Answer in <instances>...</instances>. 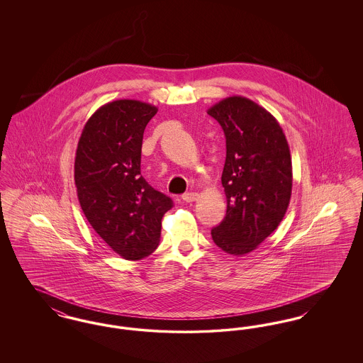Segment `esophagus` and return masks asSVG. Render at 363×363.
<instances>
[{
  "mask_svg": "<svg viewBox=\"0 0 363 363\" xmlns=\"http://www.w3.org/2000/svg\"><path fill=\"white\" fill-rule=\"evenodd\" d=\"M197 199H199V194H197V193H194V191L185 193V194L182 196V200H184L185 203H193V201H196Z\"/></svg>",
  "mask_w": 363,
  "mask_h": 363,
  "instance_id": "obj_1",
  "label": "esophagus"
}]
</instances>
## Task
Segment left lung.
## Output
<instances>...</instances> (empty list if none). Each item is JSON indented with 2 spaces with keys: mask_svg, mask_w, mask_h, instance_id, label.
Returning a JSON list of instances; mask_svg holds the SVG:
<instances>
[{
  "mask_svg": "<svg viewBox=\"0 0 363 363\" xmlns=\"http://www.w3.org/2000/svg\"><path fill=\"white\" fill-rule=\"evenodd\" d=\"M225 136L222 185L227 211L212 240L228 255L245 256L269 237L290 204L293 166L289 143L277 118L240 95L209 107Z\"/></svg>",
  "mask_w": 363,
  "mask_h": 363,
  "instance_id": "8db88e82",
  "label": "left lung"
}]
</instances>
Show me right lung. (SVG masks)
<instances>
[{
    "mask_svg": "<svg viewBox=\"0 0 363 363\" xmlns=\"http://www.w3.org/2000/svg\"><path fill=\"white\" fill-rule=\"evenodd\" d=\"M157 107L135 99L101 106L86 122L74 157L80 207L96 234L122 259H144L159 245L173 207L140 172L143 135Z\"/></svg>",
    "mask_w": 363,
    "mask_h": 363,
    "instance_id": "right-lung-1",
    "label": "right lung"
}]
</instances>
